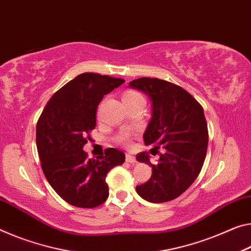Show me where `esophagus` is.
Instances as JSON below:
<instances>
[{
  "label": "esophagus",
  "instance_id": "obj_1",
  "mask_svg": "<svg viewBox=\"0 0 251 251\" xmlns=\"http://www.w3.org/2000/svg\"><path fill=\"white\" fill-rule=\"evenodd\" d=\"M126 162L130 163V164H134V163H136V158H135V156H133L132 154H126Z\"/></svg>",
  "mask_w": 251,
  "mask_h": 251
}]
</instances>
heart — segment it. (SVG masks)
Instances as JSON below:
<instances>
[{
  "label": "heart",
  "instance_id": "heart-1",
  "mask_svg": "<svg viewBox=\"0 0 251 251\" xmlns=\"http://www.w3.org/2000/svg\"><path fill=\"white\" fill-rule=\"evenodd\" d=\"M141 98H143L141 96V94H138L137 91L135 90H127L123 94V100H135V99H141ZM121 140L122 142H127L128 141V136H127V135H124Z\"/></svg>",
  "mask_w": 251,
  "mask_h": 251
}]
</instances>
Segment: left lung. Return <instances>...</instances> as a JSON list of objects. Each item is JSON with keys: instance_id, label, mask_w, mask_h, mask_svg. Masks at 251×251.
Listing matches in <instances>:
<instances>
[{"instance_id": "obj_1", "label": "left lung", "mask_w": 251, "mask_h": 251, "mask_svg": "<svg viewBox=\"0 0 251 251\" xmlns=\"http://www.w3.org/2000/svg\"><path fill=\"white\" fill-rule=\"evenodd\" d=\"M132 88L144 91L152 101V118L144 133L146 146H162L156 165L149 153L136 155L138 162L152 166V176L136 186V192L149 202L174 200L196 181L203 166L208 149V127L203 108L182 87L157 78H138Z\"/></svg>"}]
</instances>
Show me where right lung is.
<instances>
[{"instance_id": "1", "label": "right lung", "mask_w": 251, "mask_h": 251, "mask_svg": "<svg viewBox=\"0 0 251 251\" xmlns=\"http://www.w3.org/2000/svg\"><path fill=\"white\" fill-rule=\"evenodd\" d=\"M125 80L85 73L49 99L37 123L41 168L53 190L69 204L96 208L108 198L107 173L125 162V154L107 149L104 156L87 158L83 145L96 127L97 107L105 95Z\"/></svg>"}]
</instances>
